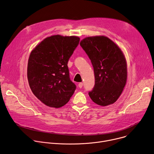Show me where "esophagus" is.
Listing matches in <instances>:
<instances>
[{
	"mask_svg": "<svg viewBox=\"0 0 154 154\" xmlns=\"http://www.w3.org/2000/svg\"><path fill=\"white\" fill-rule=\"evenodd\" d=\"M82 85H83V83L82 82H79L78 84V87L79 88H82Z\"/></svg>",
	"mask_w": 154,
	"mask_h": 154,
	"instance_id": "1",
	"label": "esophagus"
}]
</instances>
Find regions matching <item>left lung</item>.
I'll return each instance as SVG.
<instances>
[{
    "label": "left lung",
    "instance_id": "1",
    "mask_svg": "<svg viewBox=\"0 0 154 154\" xmlns=\"http://www.w3.org/2000/svg\"><path fill=\"white\" fill-rule=\"evenodd\" d=\"M80 45L94 67L95 86L88 95L95 103L107 106L121 95L128 78L127 63L121 48L104 36L85 38Z\"/></svg>",
    "mask_w": 154,
    "mask_h": 154
}]
</instances>
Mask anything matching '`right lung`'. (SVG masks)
Wrapping results in <instances>:
<instances>
[{"mask_svg":"<svg viewBox=\"0 0 154 154\" xmlns=\"http://www.w3.org/2000/svg\"><path fill=\"white\" fill-rule=\"evenodd\" d=\"M78 36L53 35L42 41L31 52L27 78L33 94L45 105L59 108L74 94L67 63L79 44Z\"/></svg>","mask_w":154,"mask_h":154,"instance_id":"add662e5","label":"right lung"}]
</instances>
